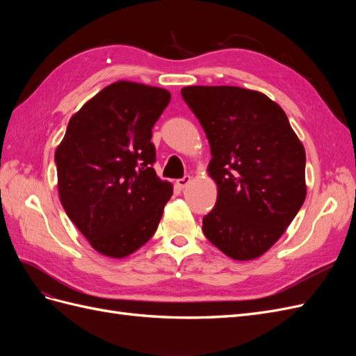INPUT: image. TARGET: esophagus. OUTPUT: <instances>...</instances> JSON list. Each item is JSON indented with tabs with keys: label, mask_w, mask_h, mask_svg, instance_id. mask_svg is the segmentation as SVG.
Returning <instances> with one entry per match:
<instances>
[{
	"label": "esophagus",
	"mask_w": 356,
	"mask_h": 356,
	"mask_svg": "<svg viewBox=\"0 0 356 356\" xmlns=\"http://www.w3.org/2000/svg\"><path fill=\"white\" fill-rule=\"evenodd\" d=\"M191 182V177L190 175H186V177H182V178H179V179H177V186L182 190V188H186L188 184Z\"/></svg>",
	"instance_id": "34e87169"
}]
</instances>
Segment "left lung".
I'll use <instances>...</instances> for the list:
<instances>
[{
	"instance_id": "left-lung-1",
	"label": "left lung",
	"mask_w": 356,
	"mask_h": 356,
	"mask_svg": "<svg viewBox=\"0 0 356 356\" xmlns=\"http://www.w3.org/2000/svg\"><path fill=\"white\" fill-rule=\"evenodd\" d=\"M182 99L211 145L213 209L207 239L233 260L261 257L306 199V152L285 111L261 92L236 86H187Z\"/></svg>"
}]
</instances>
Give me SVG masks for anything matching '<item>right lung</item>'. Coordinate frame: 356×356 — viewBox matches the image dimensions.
I'll return each mask as SVG.
<instances>
[{
  "label": "right lung",
  "instance_id": "add662e5",
  "mask_svg": "<svg viewBox=\"0 0 356 356\" xmlns=\"http://www.w3.org/2000/svg\"><path fill=\"white\" fill-rule=\"evenodd\" d=\"M169 101L161 88L115 81L71 117L56 148L62 207L105 257L124 258L152 239L174 191L153 169L152 129Z\"/></svg>",
  "mask_w": 356,
  "mask_h": 356
}]
</instances>
